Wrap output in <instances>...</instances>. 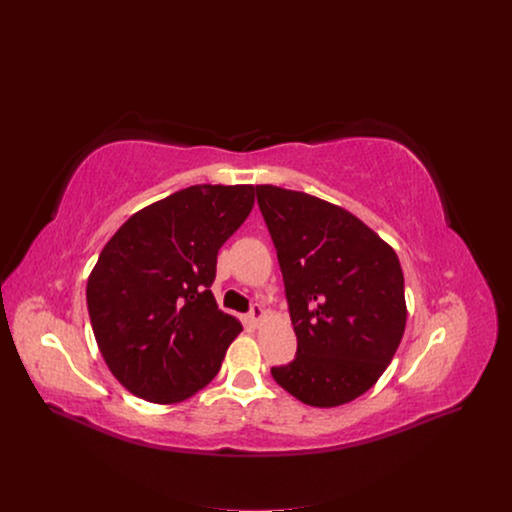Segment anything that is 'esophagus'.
I'll list each match as a JSON object with an SVG mask.
<instances>
[{
	"label": "esophagus",
	"instance_id": "34e87169",
	"mask_svg": "<svg viewBox=\"0 0 512 512\" xmlns=\"http://www.w3.org/2000/svg\"><path fill=\"white\" fill-rule=\"evenodd\" d=\"M249 318H251V322H253V324H259V322L265 318V310L261 308V304H251Z\"/></svg>",
	"mask_w": 512,
	"mask_h": 512
}]
</instances>
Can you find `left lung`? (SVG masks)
I'll list each match as a JSON object with an SVG mask.
<instances>
[{
	"mask_svg": "<svg viewBox=\"0 0 512 512\" xmlns=\"http://www.w3.org/2000/svg\"><path fill=\"white\" fill-rule=\"evenodd\" d=\"M255 190L298 336L296 358L271 375L306 405H344L379 381L403 338L399 259L336 204L271 184Z\"/></svg>",
	"mask_w": 512,
	"mask_h": 512,
	"instance_id": "1",
	"label": "left lung"
}]
</instances>
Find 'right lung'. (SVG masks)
<instances>
[{
  "label": "right lung",
  "mask_w": 512,
  "mask_h": 512,
  "mask_svg": "<svg viewBox=\"0 0 512 512\" xmlns=\"http://www.w3.org/2000/svg\"><path fill=\"white\" fill-rule=\"evenodd\" d=\"M253 186L198 184L141 208L103 247L87 283L99 350L150 403H178L221 369L241 322L218 310L216 255L245 223Z\"/></svg>",
  "instance_id": "obj_1"
}]
</instances>
